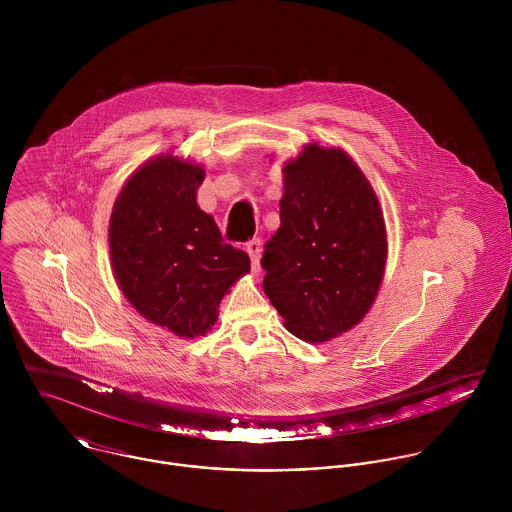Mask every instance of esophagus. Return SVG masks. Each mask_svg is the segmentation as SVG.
Here are the masks:
<instances>
[{
	"instance_id": "esophagus-1",
	"label": "esophagus",
	"mask_w": 512,
	"mask_h": 512,
	"mask_svg": "<svg viewBox=\"0 0 512 512\" xmlns=\"http://www.w3.org/2000/svg\"><path fill=\"white\" fill-rule=\"evenodd\" d=\"M246 252L250 256V264H252V272L260 274V256H262V242L260 238H252L246 242Z\"/></svg>"
}]
</instances>
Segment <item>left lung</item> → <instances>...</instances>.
Returning a JSON list of instances; mask_svg holds the SVG:
<instances>
[{"label": "left lung", "instance_id": "8db88e82", "mask_svg": "<svg viewBox=\"0 0 512 512\" xmlns=\"http://www.w3.org/2000/svg\"><path fill=\"white\" fill-rule=\"evenodd\" d=\"M280 228L262 254L264 292L295 337L321 343L365 317L386 264V228L343 149L307 146L284 167Z\"/></svg>", "mask_w": 512, "mask_h": 512}]
</instances>
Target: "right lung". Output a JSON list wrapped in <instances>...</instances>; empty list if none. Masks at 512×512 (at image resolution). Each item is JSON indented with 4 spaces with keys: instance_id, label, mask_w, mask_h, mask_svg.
<instances>
[{
    "instance_id": "add662e5",
    "label": "right lung",
    "mask_w": 512,
    "mask_h": 512,
    "mask_svg": "<svg viewBox=\"0 0 512 512\" xmlns=\"http://www.w3.org/2000/svg\"><path fill=\"white\" fill-rule=\"evenodd\" d=\"M205 171L155 157L124 185L110 219V256L128 301L179 337L205 335L228 288L250 270L244 250L222 242L195 193Z\"/></svg>"
}]
</instances>
